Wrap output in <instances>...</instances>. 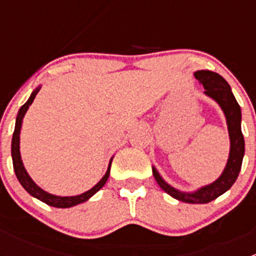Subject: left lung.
<instances>
[{
	"instance_id": "8db88e82",
	"label": "left lung",
	"mask_w": 256,
	"mask_h": 256,
	"mask_svg": "<svg viewBox=\"0 0 256 256\" xmlns=\"http://www.w3.org/2000/svg\"><path fill=\"white\" fill-rule=\"evenodd\" d=\"M196 79L200 80L206 89V94L208 96L213 98L226 114V122H228L229 138H230V154H229L228 164H226V170L222 174V176L218 178L212 184L200 188V190L194 193H183L180 190H174V187L167 184L161 177L158 172L154 168H152L154 180H157L160 187L180 202L193 203V204H200V203H209L218 198L219 196L226 193L239 176L240 168H242V157H244V136H242V112L240 106L232 92L230 86L226 82V80L218 73L209 70H198L194 73Z\"/></svg>"
}]
</instances>
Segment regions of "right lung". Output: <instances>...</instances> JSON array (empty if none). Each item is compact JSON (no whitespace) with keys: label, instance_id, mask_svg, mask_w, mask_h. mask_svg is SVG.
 <instances>
[{"label":"right lung","instance_id":"right-lung-1","mask_svg":"<svg viewBox=\"0 0 256 256\" xmlns=\"http://www.w3.org/2000/svg\"><path fill=\"white\" fill-rule=\"evenodd\" d=\"M40 89L34 90L32 92V95L30 96L28 102H26L24 105H22L18 112L17 118H16V126H14V138H12V147H11V152H12V161H14V174L20 180V183L22 184V187L30 193V196L36 197L37 200H42L46 204L52 206V207H56V208H69L73 207V206L79 204V203L85 202V200H89L92 196H94L100 188H102V186L106 183L108 178H109L110 174V167H112V161L109 164V168H108L106 174L105 176L102 178L99 183H98L95 187H92V190H89L88 192L82 193L80 196H76V197H58V196H53L49 194V193L44 192L43 190H40L37 184L32 180V178L28 176L27 171L24 170L22 164V160H20V126H22V120L24 118V114L30 108V105L32 104L33 100H34L36 95L38 94Z\"/></svg>","mask_w":256,"mask_h":256}]
</instances>
